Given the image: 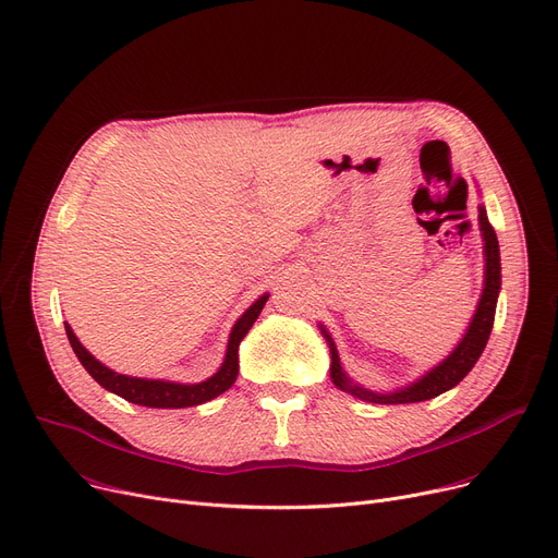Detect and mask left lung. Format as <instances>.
<instances>
[{
  "label": "left lung",
  "mask_w": 558,
  "mask_h": 558,
  "mask_svg": "<svg viewBox=\"0 0 558 558\" xmlns=\"http://www.w3.org/2000/svg\"><path fill=\"white\" fill-rule=\"evenodd\" d=\"M478 226H481V236H483V257H486V278H483V292H481L476 312L472 317V324L468 326V332L463 335V339H460L458 347L440 362V365H435L420 380L401 387V390H397V392L378 395V392L367 390V387H360L357 383H353L347 376V372L342 369V362H339V353H337L332 337L322 326V332L330 347V378L339 387V390L349 392L362 401H372V403H417V401H426V399H433V397L451 390V387H456L472 372L476 360L481 357L483 349H486V344H488V337H490V330L495 324L497 296L501 289L499 241L488 221L486 207L483 205L478 207Z\"/></svg>",
  "instance_id": "left-lung-1"
}]
</instances>
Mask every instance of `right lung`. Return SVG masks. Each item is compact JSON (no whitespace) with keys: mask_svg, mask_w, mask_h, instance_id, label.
<instances>
[{"mask_svg":"<svg viewBox=\"0 0 558 558\" xmlns=\"http://www.w3.org/2000/svg\"><path fill=\"white\" fill-rule=\"evenodd\" d=\"M269 301V294L259 296L241 317L236 319L230 339H228V349H226V357L223 365L219 367L214 376H209L203 383H173V380H153V378H136V376H125L118 374L113 369H109L107 365H102L100 360H95L77 339V335L72 332L70 324L65 322V335L70 339V347L75 351V355L80 357V362L84 365V369L98 380L105 390L123 397L130 403L136 405H145V408H189V405H201L205 401H211L219 395H223L226 390H230L232 383L236 380L239 374V344L241 339L246 337V332L253 328V324L257 322L259 312L264 307V303Z\"/></svg>","mask_w":558,"mask_h":558,"instance_id":"obj_1","label":"right lung"}]
</instances>
